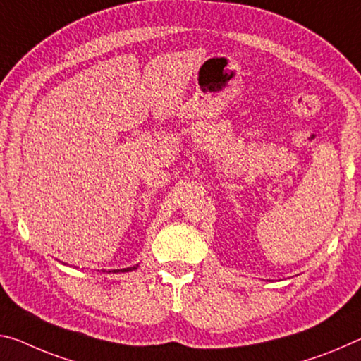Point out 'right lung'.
<instances>
[{"label":"right lung","instance_id":"right-lung-1","mask_svg":"<svg viewBox=\"0 0 361 361\" xmlns=\"http://www.w3.org/2000/svg\"><path fill=\"white\" fill-rule=\"evenodd\" d=\"M136 267H138V265H136ZM136 267H128V268H123V270H118V271H131V270H136ZM118 271L114 270V273H118Z\"/></svg>","mask_w":361,"mask_h":361}]
</instances>
